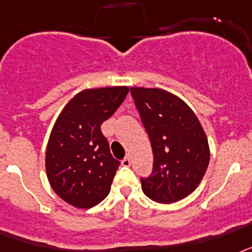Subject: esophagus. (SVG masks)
Here are the masks:
<instances>
[{
	"label": "esophagus",
	"instance_id": "34e87169",
	"mask_svg": "<svg viewBox=\"0 0 252 252\" xmlns=\"http://www.w3.org/2000/svg\"><path fill=\"white\" fill-rule=\"evenodd\" d=\"M122 165L126 166V167H129V166H130V158H129V157H126V158L122 161Z\"/></svg>",
	"mask_w": 252,
	"mask_h": 252
}]
</instances>
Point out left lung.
Here are the masks:
<instances>
[{"label": "left lung", "mask_w": 252, "mask_h": 252, "mask_svg": "<svg viewBox=\"0 0 252 252\" xmlns=\"http://www.w3.org/2000/svg\"><path fill=\"white\" fill-rule=\"evenodd\" d=\"M153 151L152 174L141 178L150 199L171 204L196 189L209 163L208 139L194 111L161 89L130 87Z\"/></svg>", "instance_id": "obj_1"}]
</instances>
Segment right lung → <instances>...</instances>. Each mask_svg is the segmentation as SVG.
I'll return each mask as SVG.
<instances>
[{
  "mask_svg": "<svg viewBox=\"0 0 252 252\" xmlns=\"http://www.w3.org/2000/svg\"><path fill=\"white\" fill-rule=\"evenodd\" d=\"M129 87L87 89L65 105L45 152L50 187L65 203L89 209L102 202L120 162L110 153L101 124L126 99Z\"/></svg>",
  "mask_w": 252,
  "mask_h": 252,
  "instance_id": "right-lung-1",
  "label": "right lung"
}]
</instances>
